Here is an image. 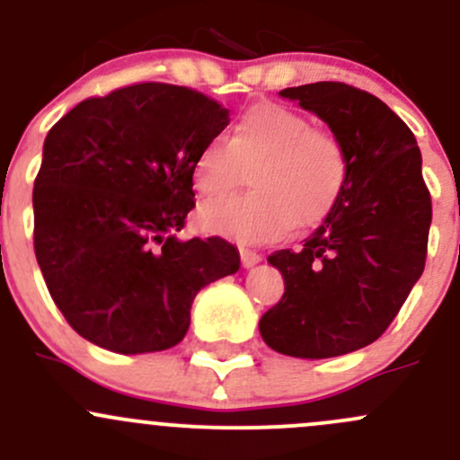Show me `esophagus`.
Here are the masks:
<instances>
[{"instance_id": "esophagus-1", "label": "esophagus", "mask_w": 460, "mask_h": 460, "mask_svg": "<svg viewBox=\"0 0 460 460\" xmlns=\"http://www.w3.org/2000/svg\"><path fill=\"white\" fill-rule=\"evenodd\" d=\"M240 260H243V267H253V264H258L262 256L256 252H252V249H240Z\"/></svg>"}]
</instances>
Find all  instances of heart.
<instances>
[{"label": "heart", "mask_w": 460, "mask_h": 460, "mask_svg": "<svg viewBox=\"0 0 460 460\" xmlns=\"http://www.w3.org/2000/svg\"><path fill=\"white\" fill-rule=\"evenodd\" d=\"M252 164L253 191L202 204V229L249 244L273 243L294 226L312 229L327 220L349 178L341 137L273 102L244 111L229 142L213 137L202 144L193 162V187L204 198L225 196L240 182V166Z\"/></svg>", "instance_id": "heart-1"}]
</instances>
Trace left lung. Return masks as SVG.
I'll return each mask as SVG.
<instances>
[{"mask_svg": "<svg viewBox=\"0 0 460 460\" xmlns=\"http://www.w3.org/2000/svg\"><path fill=\"white\" fill-rule=\"evenodd\" d=\"M341 137L349 160L345 193L300 252L280 249L285 294L260 318L271 349L332 358L385 333L428 258L429 189L414 133L385 102L342 82L280 91Z\"/></svg>", "mask_w": 460, "mask_h": 460, "instance_id": "left-lung-1", "label": "left lung"}]
</instances>
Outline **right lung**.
Masks as SVG:
<instances>
[{
    "mask_svg": "<svg viewBox=\"0 0 460 460\" xmlns=\"http://www.w3.org/2000/svg\"><path fill=\"white\" fill-rule=\"evenodd\" d=\"M226 124L229 111L200 91L140 82L88 97L49 131L32 244L50 298L93 345L171 349L198 291L240 269L217 235L178 240L198 151Z\"/></svg>",
    "mask_w": 460,
    "mask_h": 460,
    "instance_id": "add662e5",
    "label": "right lung"
}]
</instances>
